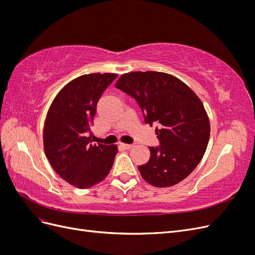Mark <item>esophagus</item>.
Listing matches in <instances>:
<instances>
[{
    "label": "esophagus",
    "mask_w": 255,
    "mask_h": 255,
    "mask_svg": "<svg viewBox=\"0 0 255 255\" xmlns=\"http://www.w3.org/2000/svg\"><path fill=\"white\" fill-rule=\"evenodd\" d=\"M120 145L122 146L123 149H126V150H129V149H132L133 148V144H128V143H120Z\"/></svg>",
    "instance_id": "obj_1"
}]
</instances>
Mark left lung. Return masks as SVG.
<instances>
[{"label":"left lung","instance_id":"left-lung-1","mask_svg":"<svg viewBox=\"0 0 255 255\" xmlns=\"http://www.w3.org/2000/svg\"><path fill=\"white\" fill-rule=\"evenodd\" d=\"M115 86L136 100L145 123H159L155 134L160 145L150 146L149 161L138 166L142 179L155 187H170L186 179L201 161L210 139V119L201 100L165 72L125 73Z\"/></svg>","mask_w":255,"mask_h":255}]
</instances>
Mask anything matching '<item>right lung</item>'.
Segmentation results:
<instances>
[{
  "label": "right lung",
  "mask_w": 255,
  "mask_h": 255,
  "mask_svg": "<svg viewBox=\"0 0 255 255\" xmlns=\"http://www.w3.org/2000/svg\"><path fill=\"white\" fill-rule=\"evenodd\" d=\"M116 73L79 76L60 89L48 111L43 148L52 168L80 189L102 182L113 167L118 146L92 143L90 126L96 107Z\"/></svg>",
  "instance_id": "add662e5"
}]
</instances>
